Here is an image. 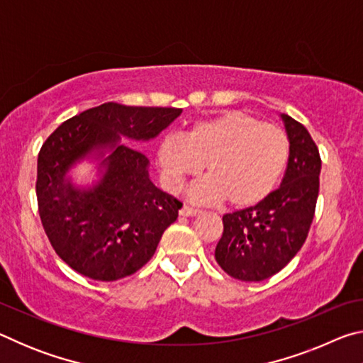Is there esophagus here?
<instances>
[{"instance_id": "esophagus-1", "label": "esophagus", "mask_w": 363, "mask_h": 363, "mask_svg": "<svg viewBox=\"0 0 363 363\" xmlns=\"http://www.w3.org/2000/svg\"><path fill=\"white\" fill-rule=\"evenodd\" d=\"M199 213H200V210H195V208H190L187 205H182L179 210L181 216H195V214H199Z\"/></svg>"}]
</instances>
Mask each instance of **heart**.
Returning <instances> with one entry per match:
<instances>
[{
  "label": "heart",
  "instance_id": "obj_1",
  "mask_svg": "<svg viewBox=\"0 0 363 363\" xmlns=\"http://www.w3.org/2000/svg\"><path fill=\"white\" fill-rule=\"evenodd\" d=\"M290 157V139L281 128L242 110H225L195 121L182 136L168 134L155 160L164 187L181 190L189 177H208L190 189L201 203L223 201L233 208L259 205L274 192Z\"/></svg>",
  "mask_w": 363,
  "mask_h": 363
}]
</instances>
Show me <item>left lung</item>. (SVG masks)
I'll return each mask as SVG.
<instances>
[{
	"instance_id": "left-lung-1",
	"label": "left lung",
	"mask_w": 363,
	"mask_h": 363,
	"mask_svg": "<svg viewBox=\"0 0 363 363\" xmlns=\"http://www.w3.org/2000/svg\"><path fill=\"white\" fill-rule=\"evenodd\" d=\"M280 116L290 139L284 181L259 205L224 214L214 251L220 269L242 281L266 280L284 269L304 245L314 219L320 155L301 123Z\"/></svg>"
}]
</instances>
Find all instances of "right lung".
Here are the masks:
<instances>
[{
    "label": "right lung",
    "instance_id": "obj_1",
    "mask_svg": "<svg viewBox=\"0 0 363 363\" xmlns=\"http://www.w3.org/2000/svg\"><path fill=\"white\" fill-rule=\"evenodd\" d=\"M181 113L107 102L64 121L43 144L36 177L41 224L60 259L78 274L113 281L138 272L177 219L182 203L150 181L149 158L126 140L155 139ZM84 159L96 163L91 186H78L68 174Z\"/></svg>",
    "mask_w": 363,
    "mask_h": 363
}]
</instances>
